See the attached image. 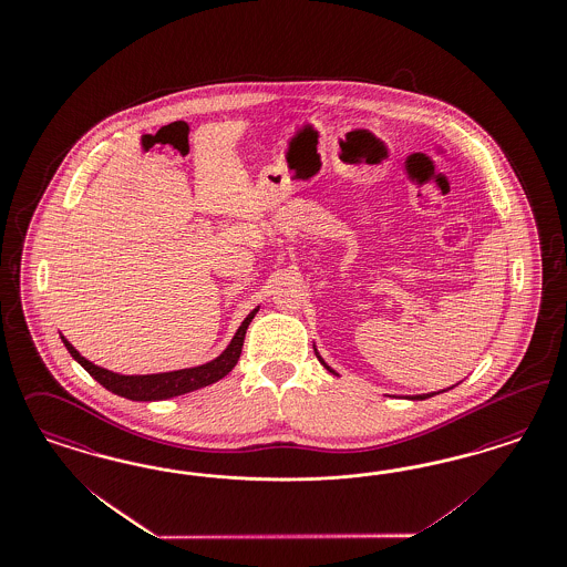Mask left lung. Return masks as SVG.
I'll use <instances>...</instances> for the list:
<instances>
[{"mask_svg": "<svg viewBox=\"0 0 567 567\" xmlns=\"http://www.w3.org/2000/svg\"><path fill=\"white\" fill-rule=\"evenodd\" d=\"M313 351L315 355H317V359L321 361V365H323V368H326V370H328L330 374H336V377H340V374H338L336 370H332V368H330V365H328V363L323 361V357L319 355V351H317V347H315V344ZM458 384H461V382H456V384H452V386H447V389H441V391H433V393H420V395H403V398L412 399V401H422V399H429L433 398V395H440V393H445V391H450V389H454V386H458ZM389 398H395V395H389Z\"/></svg>", "mask_w": 567, "mask_h": 567, "instance_id": "obj_1", "label": "left lung"}]
</instances>
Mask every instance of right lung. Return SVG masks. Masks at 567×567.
<instances>
[{"label": "right lung", "instance_id": "1", "mask_svg": "<svg viewBox=\"0 0 567 567\" xmlns=\"http://www.w3.org/2000/svg\"><path fill=\"white\" fill-rule=\"evenodd\" d=\"M260 307L252 309L248 317L241 321V326L237 328V332L231 338V342L227 344V349L218 357H214L212 361H206L202 365H193V368H183V370H172V372H159V374H117L105 370L92 361H87L85 357L80 355V351L61 336V340L66 347V351L71 357L84 368L90 377L96 382H101L106 391L120 395V398L132 399V401H162V399L178 398L190 391L204 389L208 384H214L216 380L227 377L235 368L237 359L241 355V347H244V338L246 330L254 319V315L258 313Z\"/></svg>", "mask_w": 567, "mask_h": 567}]
</instances>
